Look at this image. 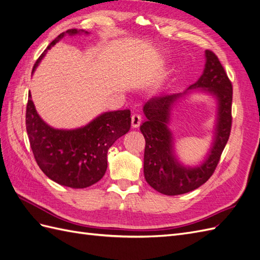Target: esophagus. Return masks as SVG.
Returning a JSON list of instances; mask_svg holds the SVG:
<instances>
[{"instance_id": "34e87169", "label": "esophagus", "mask_w": 260, "mask_h": 260, "mask_svg": "<svg viewBox=\"0 0 260 260\" xmlns=\"http://www.w3.org/2000/svg\"><path fill=\"white\" fill-rule=\"evenodd\" d=\"M131 124L132 128H138L140 124H141V116L138 114H133L131 116Z\"/></svg>"}]
</instances>
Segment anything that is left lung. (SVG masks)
<instances>
[{"label": "left lung", "mask_w": 260, "mask_h": 260, "mask_svg": "<svg viewBox=\"0 0 260 260\" xmlns=\"http://www.w3.org/2000/svg\"><path fill=\"white\" fill-rule=\"evenodd\" d=\"M206 68L200 79L187 90L202 88L216 96L219 116L215 140L206 162L199 167L181 166L174 155L173 137L167 128L171 108L185 93L153 96L143 106L146 117L140 130L145 139L144 177L152 188L166 196H177L199 188L212 176L232 128L233 86L216 54L206 50Z\"/></svg>", "instance_id": "8db88e82"}]
</instances>
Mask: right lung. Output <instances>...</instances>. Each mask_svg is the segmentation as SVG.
Masks as SVG:
<instances>
[{
	"label": "right lung",
	"mask_w": 260,
	"mask_h": 260,
	"mask_svg": "<svg viewBox=\"0 0 260 260\" xmlns=\"http://www.w3.org/2000/svg\"><path fill=\"white\" fill-rule=\"evenodd\" d=\"M78 29L61 32L35 63L32 72L47 50ZM26 130L35 159L46 176L57 184L71 188H86L101 180L107 170V152L131 125L129 109L109 111L85 127L75 130L53 129L39 117L28 94Z\"/></svg>",
	"instance_id": "1"
}]
</instances>
